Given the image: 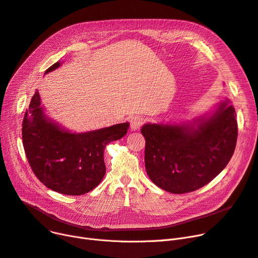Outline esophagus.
I'll list each match as a JSON object with an SVG mask.
<instances>
[{"instance_id": "1", "label": "esophagus", "mask_w": 258, "mask_h": 258, "mask_svg": "<svg viewBox=\"0 0 258 258\" xmlns=\"http://www.w3.org/2000/svg\"><path fill=\"white\" fill-rule=\"evenodd\" d=\"M130 123H131V128L133 131H137L143 124V118H142V116H139V115L133 116L130 120Z\"/></svg>"}]
</instances>
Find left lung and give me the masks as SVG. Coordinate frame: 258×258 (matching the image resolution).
I'll return each instance as SVG.
<instances>
[{
	"instance_id": "1",
	"label": "left lung",
	"mask_w": 258,
	"mask_h": 258,
	"mask_svg": "<svg viewBox=\"0 0 258 258\" xmlns=\"http://www.w3.org/2000/svg\"><path fill=\"white\" fill-rule=\"evenodd\" d=\"M234 107L223 101L208 118L186 124L146 123L145 169L164 190L180 195L211 182L229 163L237 140Z\"/></svg>"
}]
</instances>
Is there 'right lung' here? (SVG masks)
Listing matches in <instances>:
<instances>
[{
	"instance_id": "obj_1",
	"label": "right lung",
	"mask_w": 258,
	"mask_h": 258,
	"mask_svg": "<svg viewBox=\"0 0 258 258\" xmlns=\"http://www.w3.org/2000/svg\"><path fill=\"white\" fill-rule=\"evenodd\" d=\"M60 66L57 61L45 73ZM128 122L87 133L61 128L44 114L38 91L23 120V145L29 165L45 186L67 196L85 195L98 186L105 174L106 144L127 133Z\"/></svg>"
}]
</instances>
